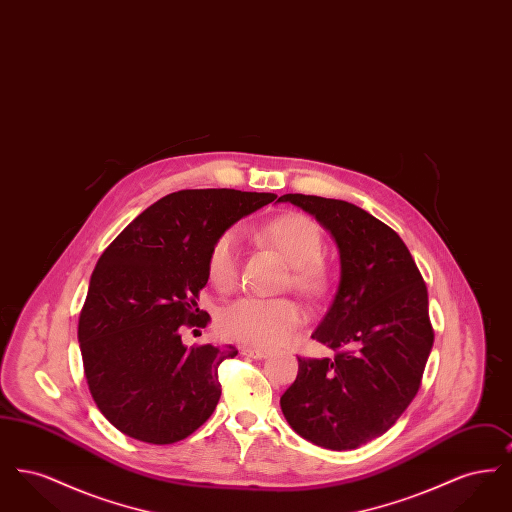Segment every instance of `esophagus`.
<instances>
[{
  "label": "esophagus",
  "instance_id": "34e87169",
  "mask_svg": "<svg viewBox=\"0 0 512 512\" xmlns=\"http://www.w3.org/2000/svg\"><path fill=\"white\" fill-rule=\"evenodd\" d=\"M242 353H244L245 357H251V359H265V357H268L267 351L255 349V347H244Z\"/></svg>",
  "mask_w": 512,
  "mask_h": 512
}]
</instances>
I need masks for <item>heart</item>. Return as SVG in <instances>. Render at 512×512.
<instances>
[{
	"instance_id": "obj_1",
	"label": "heart",
	"mask_w": 512,
	"mask_h": 512,
	"mask_svg": "<svg viewBox=\"0 0 512 512\" xmlns=\"http://www.w3.org/2000/svg\"><path fill=\"white\" fill-rule=\"evenodd\" d=\"M259 240L274 247L290 265L288 284L295 292L320 299L332 288V272L320 257L324 236L317 222L303 213H284L267 222ZM240 244L234 232H222L207 253V278L219 292L238 282ZM305 311L292 299L242 297L220 309L217 324L230 340L253 347H276L292 340L305 324Z\"/></svg>"
}]
</instances>
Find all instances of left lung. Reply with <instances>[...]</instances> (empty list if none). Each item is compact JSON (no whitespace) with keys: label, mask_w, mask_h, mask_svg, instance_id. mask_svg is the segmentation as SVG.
Listing matches in <instances>:
<instances>
[{"label":"left lung","mask_w":512,"mask_h":512,"mask_svg":"<svg viewBox=\"0 0 512 512\" xmlns=\"http://www.w3.org/2000/svg\"><path fill=\"white\" fill-rule=\"evenodd\" d=\"M334 236L341 276L313 340L332 359L297 357L299 372L280 397L301 438L349 451L386 434L420 388L434 345L428 290L407 245L365 209L318 195L286 194Z\"/></svg>","instance_id":"8db88e82"}]
</instances>
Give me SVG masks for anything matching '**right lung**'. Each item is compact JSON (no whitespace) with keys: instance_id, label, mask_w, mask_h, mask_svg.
<instances>
[{"instance_id":"add662e5","label":"right lung","mask_w":512,"mask_h":512,"mask_svg":"<svg viewBox=\"0 0 512 512\" xmlns=\"http://www.w3.org/2000/svg\"><path fill=\"white\" fill-rule=\"evenodd\" d=\"M240 190H180L132 220L101 253L78 318L84 374L101 414L153 445L188 438L220 399L219 366L232 345L186 347L205 328L197 307L207 253L234 222L274 201Z\"/></svg>"}]
</instances>
